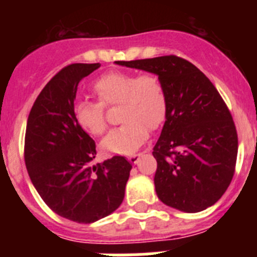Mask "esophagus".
Here are the masks:
<instances>
[{
	"mask_svg": "<svg viewBox=\"0 0 257 257\" xmlns=\"http://www.w3.org/2000/svg\"><path fill=\"white\" fill-rule=\"evenodd\" d=\"M140 160V154H133V156L128 157V161H130L131 163H134V165H136V163L139 162Z\"/></svg>",
	"mask_w": 257,
	"mask_h": 257,
	"instance_id": "34e87169",
	"label": "esophagus"
}]
</instances>
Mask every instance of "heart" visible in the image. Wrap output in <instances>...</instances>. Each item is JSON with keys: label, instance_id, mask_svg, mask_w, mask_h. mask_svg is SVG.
Here are the masks:
<instances>
[{"label": "heart", "instance_id": "b5f03b06", "mask_svg": "<svg viewBox=\"0 0 257 257\" xmlns=\"http://www.w3.org/2000/svg\"><path fill=\"white\" fill-rule=\"evenodd\" d=\"M99 101L82 100L74 105L77 123L91 135L106 131L105 105L121 104L119 119L123 122L105 136L101 148L110 154L128 156L136 152L148 138V128L162 126L167 114V96L161 79L152 73L138 76L133 72L114 70L103 74L94 83Z\"/></svg>", "mask_w": 257, "mask_h": 257}]
</instances>
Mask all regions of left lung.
<instances>
[{
	"mask_svg": "<svg viewBox=\"0 0 257 257\" xmlns=\"http://www.w3.org/2000/svg\"><path fill=\"white\" fill-rule=\"evenodd\" d=\"M117 64L154 73L167 96V114L153 148L157 196L184 212L215 205L235 170L238 136L225 101L201 70L175 55Z\"/></svg>",
	"mask_w": 257,
	"mask_h": 257,
	"instance_id": "1",
	"label": "left lung"
}]
</instances>
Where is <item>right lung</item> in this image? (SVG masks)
I'll list each match as a JSON object with an SVG mask.
<instances>
[{"instance_id":"right-lung-1","label":"right lung","mask_w":257,"mask_h":257,"mask_svg":"<svg viewBox=\"0 0 257 257\" xmlns=\"http://www.w3.org/2000/svg\"><path fill=\"white\" fill-rule=\"evenodd\" d=\"M100 67L70 64L49 81L27 122L24 160L32 184L59 216L90 224L121 206L133 166L122 156L92 165L94 140L74 118L79 81Z\"/></svg>"}]
</instances>
